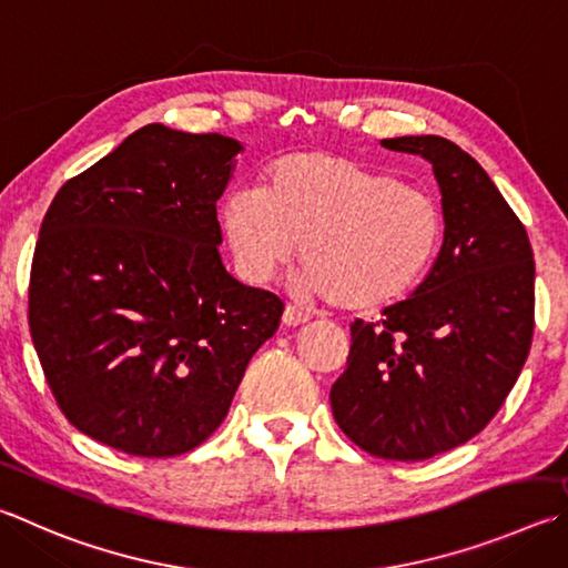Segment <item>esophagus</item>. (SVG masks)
<instances>
[{
	"instance_id": "esophagus-1",
	"label": "esophagus",
	"mask_w": 568,
	"mask_h": 568,
	"mask_svg": "<svg viewBox=\"0 0 568 568\" xmlns=\"http://www.w3.org/2000/svg\"><path fill=\"white\" fill-rule=\"evenodd\" d=\"M307 320H311V317H307L303 311H297L295 305H287V307H285V313H283V325H285V327L305 325Z\"/></svg>"
}]
</instances>
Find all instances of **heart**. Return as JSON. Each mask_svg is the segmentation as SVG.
Returning a JSON list of instances; mask_svg holds the SVG:
<instances>
[{
    "instance_id": "heart-1",
    "label": "heart",
    "mask_w": 568,
    "mask_h": 568,
    "mask_svg": "<svg viewBox=\"0 0 568 568\" xmlns=\"http://www.w3.org/2000/svg\"><path fill=\"white\" fill-rule=\"evenodd\" d=\"M219 221L245 281H271L301 243V287L347 313L405 301L445 241V215L425 189L325 151L277 159L261 185L225 195Z\"/></svg>"
}]
</instances>
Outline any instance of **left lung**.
Segmentation results:
<instances>
[{
    "label": "left lung",
    "mask_w": 568,
    "mask_h": 568,
    "mask_svg": "<svg viewBox=\"0 0 568 568\" xmlns=\"http://www.w3.org/2000/svg\"><path fill=\"white\" fill-rule=\"evenodd\" d=\"M383 146L432 163L445 243L407 301L349 325L329 405L359 449L417 462L479 435L517 383L534 335V253L517 213L457 143L399 136Z\"/></svg>",
    "instance_id": "1"
}]
</instances>
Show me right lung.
<instances>
[{
	"instance_id": "add662e5",
	"label": "right lung",
	"mask_w": 568,
	"mask_h": 568,
	"mask_svg": "<svg viewBox=\"0 0 568 568\" xmlns=\"http://www.w3.org/2000/svg\"><path fill=\"white\" fill-rule=\"evenodd\" d=\"M241 143L149 123L61 185L41 221L29 333L64 417L176 457L229 415L283 301L225 271L215 201Z\"/></svg>"
}]
</instances>
